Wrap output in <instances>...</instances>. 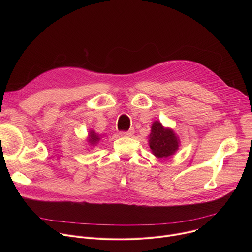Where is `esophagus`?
I'll return each instance as SVG.
<instances>
[{
	"mask_svg": "<svg viewBox=\"0 0 252 252\" xmlns=\"http://www.w3.org/2000/svg\"><path fill=\"white\" fill-rule=\"evenodd\" d=\"M133 133H134V130H133V129H129V130H127V131H123V132H121L122 135H126V136H131Z\"/></svg>",
	"mask_w": 252,
	"mask_h": 252,
	"instance_id": "34e87169",
	"label": "esophagus"
}]
</instances>
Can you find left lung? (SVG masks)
Returning <instances> with one entry per match:
<instances>
[{
	"label": "left lung",
	"mask_w": 252,
	"mask_h": 252,
	"mask_svg": "<svg viewBox=\"0 0 252 252\" xmlns=\"http://www.w3.org/2000/svg\"><path fill=\"white\" fill-rule=\"evenodd\" d=\"M150 148L157 158H167L178 149V139L171 129L164 128L159 122H155L150 134Z\"/></svg>",
	"instance_id": "8db88e82"
}]
</instances>
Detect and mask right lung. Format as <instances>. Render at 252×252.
Masks as SVG:
<instances>
[{"instance_id": "add662e5", "label": "right lung", "mask_w": 252, "mask_h": 252, "mask_svg": "<svg viewBox=\"0 0 252 252\" xmlns=\"http://www.w3.org/2000/svg\"><path fill=\"white\" fill-rule=\"evenodd\" d=\"M98 140H99V135L96 134L94 131H91L90 138H89V141L91 145H94V143H96Z\"/></svg>"}]
</instances>
